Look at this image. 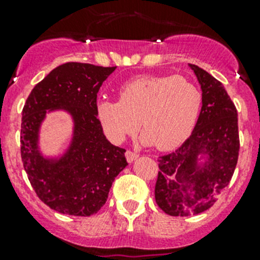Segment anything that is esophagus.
Instances as JSON below:
<instances>
[{
    "mask_svg": "<svg viewBox=\"0 0 260 260\" xmlns=\"http://www.w3.org/2000/svg\"><path fill=\"white\" fill-rule=\"evenodd\" d=\"M125 158H127L128 164H132L133 161H136V159L138 158V154L136 153V152L127 151V152H125Z\"/></svg>",
    "mask_w": 260,
    "mask_h": 260,
    "instance_id": "obj_1",
    "label": "esophagus"
}]
</instances>
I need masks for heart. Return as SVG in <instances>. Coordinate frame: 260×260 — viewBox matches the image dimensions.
I'll list each match as a JSON object with an SVG mask.
<instances>
[{"instance_id":"1","label":"heart","mask_w":260,"mask_h":260,"mask_svg":"<svg viewBox=\"0 0 260 260\" xmlns=\"http://www.w3.org/2000/svg\"><path fill=\"white\" fill-rule=\"evenodd\" d=\"M118 96L119 101L96 102V118L109 140L122 142L141 123V142L161 151L190 137L203 106L200 89L180 75L137 77L120 86Z\"/></svg>"}]
</instances>
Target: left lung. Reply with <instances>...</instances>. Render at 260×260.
<instances>
[{
	"label": "left lung",
	"instance_id": "left-lung-1",
	"mask_svg": "<svg viewBox=\"0 0 260 260\" xmlns=\"http://www.w3.org/2000/svg\"><path fill=\"white\" fill-rule=\"evenodd\" d=\"M203 91V107L190 137L175 152L158 157L154 198L171 216L208 210L229 185L239 156L238 113L224 85L188 64Z\"/></svg>",
	"mask_w": 260,
	"mask_h": 260
}]
</instances>
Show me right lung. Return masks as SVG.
Segmentation results:
<instances>
[{"instance_id":"add662e5","label":"right lung","mask_w":260,"mask_h":260,"mask_svg":"<svg viewBox=\"0 0 260 260\" xmlns=\"http://www.w3.org/2000/svg\"><path fill=\"white\" fill-rule=\"evenodd\" d=\"M117 67L67 62L31 90L22 111L21 157L34 190L60 214L90 216L106 204L115 177L125 169V149L106 138L96 118V94ZM64 111L72 119L68 146L42 153L41 128L47 114Z\"/></svg>"}]
</instances>
